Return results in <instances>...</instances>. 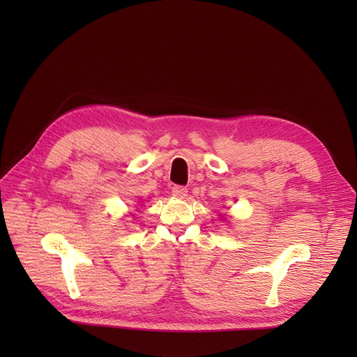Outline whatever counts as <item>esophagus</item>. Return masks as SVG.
<instances>
[{
	"label": "esophagus",
	"instance_id": "obj_1",
	"mask_svg": "<svg viewBox=\"0 0 357 357\" xmlns=\"http://www.w3.org/2000/svg\"><path fill=\"white\" fill-rule=\"evenodd\" d=\"M172 195L177 197V198H185L188 195V188L174 186V188H172Z\"/></svg>",
	"mask_w": 357,
	"mask_h": 357
}]
</instances>
